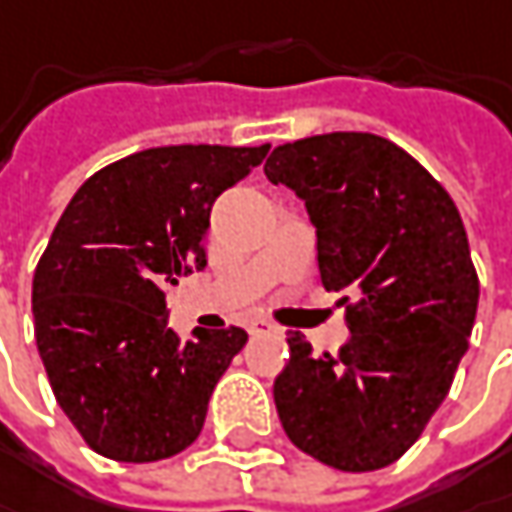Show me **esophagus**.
<instances>
[{"instance_id": "1", "label": "esophagus", "mask_w": 512, "mask_h": 512, "mask_svg": "<svg viewBox=\"0 0 512 512\" xmlns=\"http://www.w3.org/2000/svg\"><path fill=\"white\" fill-rule=\"evenodd\" d=\"M246 329H249V335H272V332H278L275 323H269L266 318H252V321L246 323Z\"/></svg>"}]
</instances>
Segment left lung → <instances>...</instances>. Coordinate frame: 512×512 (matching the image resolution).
<instances>
[{
  "instance_id": "8db88e82",
  "label": "left lung",
  "mask_w": 512,
  "mask_h": 512,
  "mask_svg": "<svg viewBox=\"0 0 512 512\" xmlns=\"http://www.w3.org/2000/svg\"><path fill=\"white\" fill-rule=\"evenodd\" d=\"M263 171L303 200L321 283L350 303L338 355L289 332L280 424L335 470H381L424 433L467 352L478 278L461 214L427 168L367 131L278 145Z\"/></svg>"
}]
</instances>
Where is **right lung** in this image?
<instances>
[{
  "label": "right lung",
  "instance_id": "1",
  "mask_svg": "<svg viewBox=\"0 0 512 512\" xmlns=\"http://www.w3.org/2000/svg\"><path fill=\"white\" fill-rule=\"evenodd\" d=\"M269 145H160L85 180L34 275L39 358L62 412L114 461L177 456L203 430L209 398L249 341L240 326L183 341L166 289L206 269L214 200Z\"/></svg>",
  "mask_w": 512,
  "mask_h": 512
}]
</instances>
